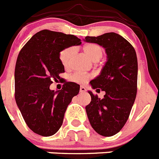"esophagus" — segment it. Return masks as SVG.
Instances as JSON below:
<instances>
[{
    "instance_id": "1",
    "label": "esophagus",
    "mask_w": 159,
    "mask_h": 159,
    "mask_svg": "<svg viewBox=\"0 0 159 159\" xmlns=\"http://www.w3.org/2000/svg\"><path fill=\"white\" fill-rule=\"evenodd\" d=\"M85 88L84 86L80 87V93H85Z\"/></svg>"
}]
</instances>
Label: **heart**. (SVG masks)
Segmentation results:
<instances>
[{
  "label": "heart",
  "instance_id": "obj_1",
  "mask_svg": "<svg viewBox=\"0 0 159 159\" xmlns=\"http://www.w3.org/2000/svg\"><path fill=\"white\" fill-rule=\"evenodd\" d=\"M83 51L91 61L96 62H98L103 56V49L99 45L95 43H89L83 47ZM74 54V49L68 48L61 51L59 55L60 61L64 67H68L70 64L71 58ZM88 75H82L80 74H74L70 77L72 81L77 83H83L87 81Z\"/></svg>",
  "mask_w": 159,
  "mask_h": 159
}]
</instances>
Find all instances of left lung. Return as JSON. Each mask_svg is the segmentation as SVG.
<instances>
[{
    "instance_id": "left-lung-1",
    "label": "left lung",
    "mask_w": 159,
    "mask_h": 159,
    "mask_svg": "<svg viewBox=\"0 0 159 159\" xmlns=\"http://www.w3.org/2000/svg\"><path fill=\"white\" fill-rule=\"evenodd\" d=\"M84 41L101 46L107 55L100 74L89 82L93 89L104 91L105 95L101 99L88 91L91 102L85 107L87 116L99 135L112 136L126 124L136 97V53L128 40L115 32L86 36Z\"/></svg>"
}]
</instances>
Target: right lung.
<instances>
[{
	"label": "right lung",
	"instance_id": "add662e5",
	"mask_svg": "<svg viewBox=\"0 0 159 159\" xmlns=\"http://www.w3.org/2000/svg\"><path fill=\"white\" fill-rule=\"evenodd\" d=\"M81 43L74 35L43 30L20 51L15 68L16 102L28 128L38 135H55L62 126L68 104L79 93L80 85L70 81L56 92L50 85L65 72L60 52Z\"/></svg>",
	"mask_w": 159,
	"mask_h": 159
}]
</instances>
